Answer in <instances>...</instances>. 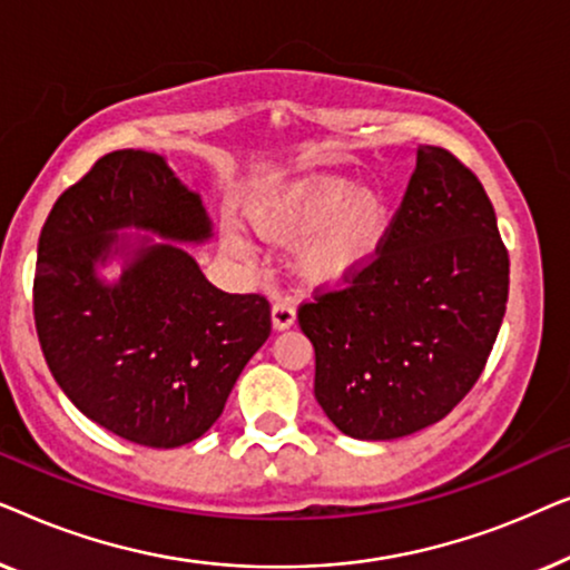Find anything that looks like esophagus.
Here are the masks:
<instances>
[{
	"mask_svg": "<svg viewBox=\"0 0 570 570\" xmlns=\"http://www.w3.org/2000/svg\"><path fill=\"white\" fill-rule=\"evenodd\" d=\"M295 324V306L291 301H277L275 306H272V326H275L277 332L283 330H291Z\"/></svg>",
	"mask_w": 570,
	"mask_h": 570,
	"instance_id": "obj_1",
	"label": "esophagus"
}]
</instances>
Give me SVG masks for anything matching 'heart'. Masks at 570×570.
Segmentation results:
<instances>
[{
    "instance_id": "heart-1",
    "label": "heart",
    "mask_w": 570,
    "mask_h": 570,
    "mask_svg": "<svg viewBox=\"0 0 570 570\" xmlns=\"http://www.w3.org/2000/svg\"><path fill=\"white\" fill-rule=\"evenodd\" d=\"M259 236L298 248L301 275L314 285H337L363 269L381 248L386 233V199L371 186H357L340 176H308L264 197L252 207ZM230 252L244 254V238L230 233Z\"/></svg>"
}]
</instances>
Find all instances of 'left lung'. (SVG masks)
<instances>
[{"label":"left lung","mask_w":570,"mask_h":570,"mask_svg":"<svg viewBox=\"0 0 570 570\" xmlns=\"http://www.w3.org/2000/svg\"><path fill=\"white\" fill-rule=\"evenodd\" d=\"M342 283L298 308L326 417L363 441L446 417L485 368L509 301V252L480 178L420 147L376 256Z\"/></svg>","instance_id":"8db88e82"}]
</instances>
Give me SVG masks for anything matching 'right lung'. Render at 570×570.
Here are the masks:
<instances>
[{
  "instance_id": "add662e5",
  "label": "right lung",
  "mask_w": 570,
  "mask_h": 570,
  "mask_svg": "<svg viewBox=\"0 0 570 570\" xmlns=\"http://www.w3.org/2000/svg\"><path fill=\"white\" fill-rule=\"evenodd\" d=\"M129 225L189 244L213 236L199 194L160 155H104L43 223L36 332L51 376L85 417L139 446L176 449L223 415L269 337V301L217 291L184 248L147 238L119 283L106 285L96 264Z\"/></svg>"
}]
</instances>
